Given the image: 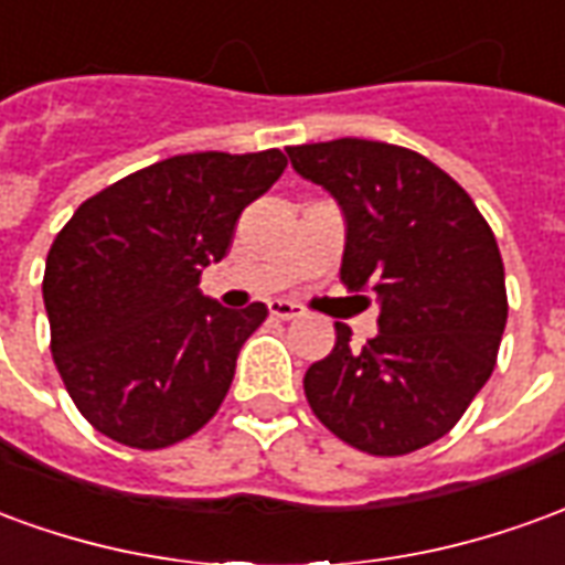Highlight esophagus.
<instances>
[{
    "mask_svg": "<svg viewBox=\"0 0 565 565\" xmlns=\"http://www.w3.org/2000/svg\"><path fill=\"white\" fill-rule=\"evenodd\" d=\"M269 315L271 318H281V320H294L302 315V308L290 302V299H271L269 302Z\"/></svg>",
    "mask_w": 565,
    "mask_h": 565,
    "instance_id": "esophagus-1",
    "label": "esophagus"
}]
</instances>
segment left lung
Here are the masks:
<instances>
[{
  "instance_id": "left-lung-1",
  "label": "left lung",
  "mask_w": 565,
  "mask_h": 565,
  "mask_svg": "<svg viewBox=\"0 0 565 565\" xmlns=\"http://www.w3.org/2000/svg\"><path fill=\"white\" fill-rule=\"evenodd\" d=\"M287 157L339 202V275L381 308L363 348L335 323V348L302 381L308 405L354 448L412 454L460 420L497 366L509 318L497 238L469 193L415 150L335 139Z\"/></svg>"
}]
</instances>
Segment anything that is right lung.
Listing matches in <instances>:
<instances>
[{
    "instance_id": "1",
    "label": "right lung",
    "mask_w": 565,
    "mask_h": 565,
    "mask_svg": "<svg viewBox=\"0 0 565 565\" xmlns=\"http://www.w3.org/2000/svg\"><path fill=\"white\" fill-rule=\"evenodd\" d=\"M284 166L278 148L169 157L105 186L60 230L42 281L51 351L103 436L157 450L221 408L269 308H223L199 275L226 257L238 214Z\"/></svg>"
}]
</instances>
